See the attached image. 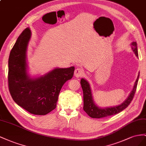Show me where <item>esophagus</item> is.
I'll use <instances>...</instances> for the list:
<instances>
[{"label":"esophagus","mask_w":146,"mask_h":146,"mask_svg":"<svg viewBox=\"0 0 146 146\" xmlns=\"http://www.w3.org/2000/svg\"><path fill=\"white\" fill-rule=\"evenodd\" d=\"M83 74H84V72H83V70L81 68H77L74 71V75L77 78L81 77Z\"/></svg>","instance_id":"obj_1"}]
</instances>
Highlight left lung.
Here are the masks:
<instances>
[{
    "mask_svg": "<svg viewBox=\"0 0 146 146\" xmlns=\"http://www.w3.org/2000/svg\"><path fill=\"white\" fill-rule=\"evenodd\" d=\"M131 46L133 52H135L136 57H138V48H137V43L136 41L135 42H132L131 43ZM139 77V72L135 82L133 88L125 100L118 106L106 108L99 107L95 103L89 83L85 79L82 78L81 80V84L83 90V98H84L83 110L90 117L97 119L108 117V116L119 113L120 112L125 109L132 101L136 90L137 85H138Z\"/></svg>",
    "mask_w": 146,
    "mask_h": 146,
    "instance_id": "obj_1",
    "label": "left lung"
}]
</instances>
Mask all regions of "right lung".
I'll list each match as a JSON object with an SVG mask.
<instances>
[{
	"label": "right lung",
	"mask_w": 146,
	"mask_h": 146,
	"mask_svg": "<svg viewBox=\"0 0 146 146\" xmlns=\"http://www.w3.org/2000/svg\"><path fill=\"white\" fill-rule=\"evenodd\" d=\"M29 27L21 34L8 59V82L15 102L31 114L46 115L56 108L62 86L73 76L74 67L56 68L41 76L27 73V50L31 38Z\"/></svg>",
	"instance_id": "add662e5"
}]
</instances>
